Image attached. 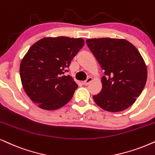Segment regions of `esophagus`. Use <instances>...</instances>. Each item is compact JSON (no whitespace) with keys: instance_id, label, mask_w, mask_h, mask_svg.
<instances>
[{"instance_id":"34e87169","label":"esophagus","mask_w":155,"mask_h":155,"mask_svg":"<svg viewBox=\"0 0 155 155\" xmlns=\"http://www.w3.org/2000/svg\"><path fill=\"white\" fill-rule=\"evenodd\" d=\"M92 78H90V77H89V78H87V80H85V81H84L83 82H82V84H83L84 85H87L88 84H89L90 82L92 81Z\"/></svg>"}]
</instances>
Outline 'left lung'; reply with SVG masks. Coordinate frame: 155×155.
<instances>
[{
  "label": "left lung",
  "mask_w": 155,
  "mask_h": 155,
  "mask_svg": "<svg viewBox=\"0 0 155 155\" xmlns=\"http://www.w3.org/2000/svg\"><path fill=\"white\" fill-rule=\"evenodd\" d=\"M86 43L105 75L101 79V91L92 96L94 101L108 112L127 109L146 84L147 69L141 54L124 39L92 38Z\"/></svg>",
  "instance_id": "1"
}]
</instances>
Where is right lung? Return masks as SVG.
Returning <instances> with one entry per match:
<instances>
[{"instance_id": "obj_1", "label": "right lung", "mask_w": 155, "mask_h": 155, "mask_svg": "<svg viewBox=\"0 0 155 155\" xmlns=\"http://www.w3.org/2000/svg\"><path fill=\"white\" fill-rule=\"evenodd\" d=\"M84 44L81 38L47 37L29 48L21 60L20 75L26 94L40 108L58 110L73 97L78 85L65 73Z\"/></svg>"}]
</instances>
